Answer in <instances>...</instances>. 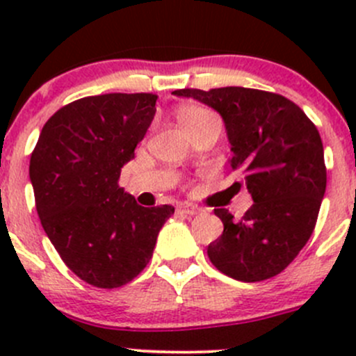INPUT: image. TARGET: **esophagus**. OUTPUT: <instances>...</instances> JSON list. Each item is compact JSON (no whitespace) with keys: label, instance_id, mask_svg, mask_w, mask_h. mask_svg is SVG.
<instances>
[{"label":"esophagus","instance_id":"esophagus-1","mask_svg":"<svg viewBox=\"0 0 356 356\" xmlns=\"http://www.w3.org/2000/svg\"><path fill=\"white\" fill-rule=\"evenodd\" d=\"M200 208L196 207H189V204H186V207H179L177 208V213H182V215H196L200 213Z\"/></svg>","mask_w":356,"mask_h":356}]
</instances>
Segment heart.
Here are the masks:
<instances>
[{
    "instance_id": "obj_1",
    "label": "heart",
    "mask_w": 356,
    "mask_h": 356,
    "mask_svg": "<svg viewBox=\"0 0 356 356\" xmlns=\"http://www.w3.org/2000/svg\"><path fill=\"white\" fill-rule=\"evenodd\" d=\"M177 120L181 122L182 127L188 131V134H191L193 131H196V129L204 125L207 122L217 120V117H215L210 110L203 108V106L186 105L177 110Z\"/></svg>"
}]
</instances>
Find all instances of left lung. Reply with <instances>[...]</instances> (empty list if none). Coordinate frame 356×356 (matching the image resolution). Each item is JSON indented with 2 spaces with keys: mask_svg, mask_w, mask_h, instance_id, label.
Instances as JSON below:
<instances>
[{
  "mask_svg": "<svg viewBox=\"0 0 356 356\" xmlns=\"http://www.w3.org/2000/svg\"><path fill=\"white\" fill-rule=\"evenodd\" d=\"M222 117L231 143L232 170L243 174L253 204L236 220L215 208L224 232L208 246L211 264L243 282L284 270L307 245L325 193L327 172L317 127L288 98L248 88L179 89Z\"/></svg>",
  "mask_w": 356,
  "mask_h": 356,
  "instance_id": "8db88e82",
  "label": "left lung"
}]
</instances>
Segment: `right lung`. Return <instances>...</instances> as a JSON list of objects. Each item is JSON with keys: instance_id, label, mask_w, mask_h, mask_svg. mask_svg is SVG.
Listing matches in <instances>:
<instances>
[{"instance_id": "1", "label": "right lung", "mask_w": 356, "mask_h": 356, "mask_svg": "<svg viewBox=\"0 0 356 356\" xmlns=\"http://www.w3.org/2000/svg\"><path fill=\"white\" fill-rule=\"evenodd\" d=\"M152 92L88 96L49 118L29 177L44 232L65 265L96 288L131 282L148 265L174 207L146 208L118 186L156 111Z\"/></svg>"}]
</instances>
